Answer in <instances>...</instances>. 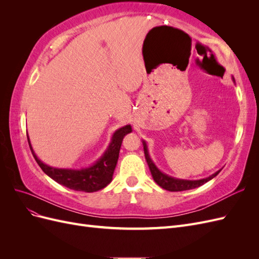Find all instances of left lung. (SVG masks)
I'll return each mask as SVG.
<instances>
[{"label":"left lung","instance_id":"obj_1","mask_svg":"<svg viewBox=\"0 0 259 259\" xmlns=\"http://www.w3.org/2000/svg\"><path fill=\"white\" fill-rule=\"evenodd\" d=\"M232 80L234 82V77L232 76ZM143 145H144V151H145V158L147 160L148 166L150 168L151 175L153 177L154 182L158 184L161 188L168 191H185V190H190V189H194V188H198L200 186H202L203 184H205L207 182H209L210 179H213L215 176L218 175L221 169L217 170L216 173H214L213 175H210L206 178L203 179H198V180H186V179H178L175 177L168 176L166 174H164L163 171H161L158 167H156L155 164L153 163V161L151 160L150 155H149V151H148V147L145 140H143Z\"/></svg>","mask_w":259,"mask_h":259}]
</instances>
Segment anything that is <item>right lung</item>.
Returning <instances> with one entry per match:
<instances>
[{"instance_id":"add662e5","label":"right lung","mask_w":259,"mask_h":259,"mask_svg":"<svg viewBox=\"0 0 259 259\" xmlns=\"http://www.w3.org/2000/svg\"><path fill=\"white\" fill-rule=\"evenodd\" d=\"M131 132V125H125V126L116 130L113 133L111 142L104 154L93 165L80 169L57 168L48 165L38 159L34 153L29 136L28 143L36 163L40 165L44 173L54 179L55 182L75 191L95 192L104 189L107 185L111 183L113 171L116 166L117 159H119L122 140L124 136Z\"/></svg>"}]
</instances>
